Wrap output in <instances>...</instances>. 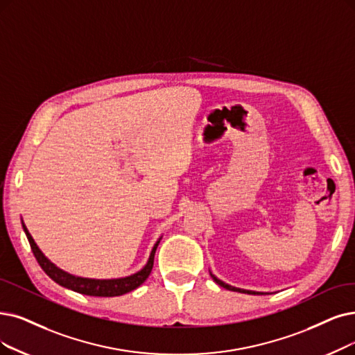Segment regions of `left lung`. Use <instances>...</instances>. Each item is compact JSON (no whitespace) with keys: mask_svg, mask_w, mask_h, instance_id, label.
Masks as SVG:
<instances>
[{"mask_svg":"<svg viewBox=\"0 0 355 355\" xmlns=\"http://www.w3.org/2000/svg\"><path fill=\"white\" fill-rule=\"evenodd\" d=\"M211 274V277H212V279H214L217 284L220 286V287H223V288H225V290H230V291H237V293H248V294H266V293H261V291H252V290H243V288H237V287H233V286H229V284H225V282H223L221 279H218L216 275H212V272H209Z\"/></svg>","mask_w":355,"mask_h":355,"instance_id":"obj_1","label":"left lung"}]
</instances>
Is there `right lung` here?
<instances>
[{
    "mask_svg": "<svg viewBox=\"0 0 355 355\" xmlns=\"http://www.w3.org/2000/svg\"><path fill=\"white\" fill-rule=\"evenodd\" d=\"M23 230L26 233L27 240H29L32 252L35 254V258L37 261V263L40 265V268L44 269L45 274L52 278L56 284H60L68 290H73L76 293L80 294H86V295H94V297H116V295H122L130 293L132 290H135L137 287H139L143 282L148 278L153 265H154V254L155 250H157V246L160 243L162 237L155 242V245L151 249L150 258L146 263V266L143 269H139L138 272L130 275V277H123V278H112V279H94V278H83V277H77L73 274H68L65 271H62L61 268L56 266L55 263H52L42 250L37 248V245L35 243L33 237L31 236L27 227L24 225V223L21 221Z\"/></svg>",
    "mask_w": 355,
    "mask_h": 355,
    "instance_id": "add662e5",
    "label": "right lung"
}]
</instances>
